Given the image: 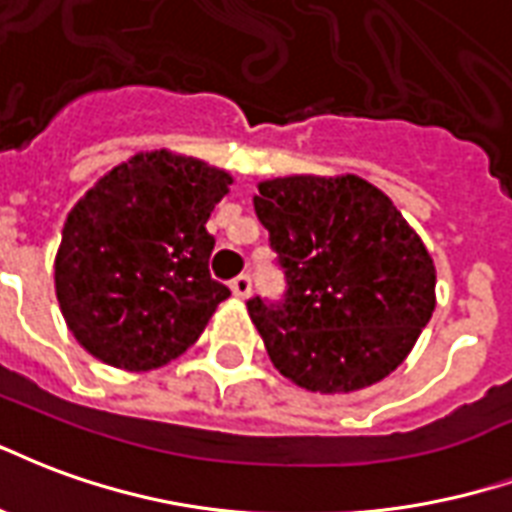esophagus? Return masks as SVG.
<instances>
[{
	"instance_id": "34e87169",
	"label": "esophagus",
	"mask_w": 512,
	"mask_h": 512,
	"mask_svg": "<svg viewBox=\"0 0 512 512\" xmlns=\"http://www.w3.org/2000/svg\"><path fill=\"white\" fill-rule=\"evenodd\" d=\"M251 289V275H237V278L231 281V292H234V297H240V300H248V297H251Z\"/></svg>"
}]
</instances>
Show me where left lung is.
Masks as SVG:
<instances>
[{"instance_id":"left-lung-1","label":"left lung","mask_w":512,"mask_h":512,"mask_svg":"<svg viewBox=\"0 0 512 512\" xmlns=\"http://www.w3.org/2000/svg\"><path fill=\"white\" fill-rule=\"evenodd\" d=\"M253 207L286 278L248 300L272 365L311 393H354L404 363L436 308V270L382 190L343 177L259 182Z\"/></svg>"}]
</instances>
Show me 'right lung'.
Instances as JSON below:
<instances>
[{
  "instance_id": "add662e5",
  "label": "right lung",
  "mask_w": 512,
  "mask_h": 512,
  "mask_svg": "<svg viewBox=\"0 0 512 512\" xmlns=\"http://www.w3.org/2000/svg\"><path fill=\"white\" fill-rule=\"evenodd\" d=\"M231 177L169 149L114 166L70 210L54 283L70 333L106 365L152 371L199 341L220 302L207 231Z\"/></svg>"
}]
</instances>
